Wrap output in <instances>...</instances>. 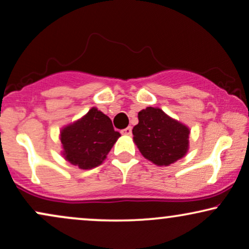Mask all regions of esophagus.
Masks as SVG:
<instances>
[{
    "label": "esophagus",
    "instance_id": "obj_1",
    "mask_svg": "<svg viewBox=\"0 0 249 249\" xmlns=\"http://www.w3.org/2000/svg\"><path fill=\"white\" fill-rule=\"evenodd\" d=\"M131 133H132V128H131V126L122 130V134H124V136H131Z\"/></svg>",
    "mask_w": 249,
    "mask_h": 249
}]
</instances>
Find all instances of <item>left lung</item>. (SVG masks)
Listing matches in <instances>:
<instances>
[{
  "label": "left lung",
  "instance_id": "1",
  "mask_svg": "<svg viewBox=\"0 0 249 249\" xmlns=\"http://www.w3.org/2000/svg\"><path fill=\"white\" fill-rule=\"evenodd\" d=\"M133 142L144 158L157 166H170L186 156L190 127L172 118L161 108L148 107L138 112Z\"/></svg>",
  "mask_w": 249,
  "mask_h": 249
}]
</instances>
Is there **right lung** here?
Listing matches in <instances>:
<instances>
[{
	"label": "right lung",
	"instance_id": "obj_1",
	"mask_svg": "<svg viewBox=\"0 0 249 249\" xmlns=\"http://www.w3.org/2000/svg\"><path fill=\"white\" fill-rule=\"evenodd\" d=\"M119 137L121 133L115 131L111 119L93 107L59 131L62 156L81 170H91L105 160Z\"/></svg>",
	"mask_w": 249,
	"mask_h": 249
}]
</instances>
